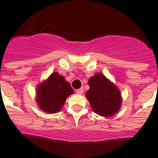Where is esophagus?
Wrapping results in <instances>:
<instances>
[{
    "label": "esophagus",
    "mask_w": 158,
    "mask_h": 158,
    "mask_svg": "<svg viewBox=\"0 0 158 158\" xmlns=\"http://www.w3.org/2000/svg\"><path fill=\"white\" fill-rule=\"evenodd\" d=\"M83 91H84V90H83V87H81V88L78 89V90H76V92H77V94H82L83 93Z\"/></svg>",
    "instance_id": "esophagus-1"
}]
</instances>
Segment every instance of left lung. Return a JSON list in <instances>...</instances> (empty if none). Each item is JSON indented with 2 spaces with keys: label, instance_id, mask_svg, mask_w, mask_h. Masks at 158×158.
<instances>
[{
  "label": "left lung",
  "instance_id": "8db88e82",
  "mask_svg": "<svg viewBox=\"0 0 158 158\" xmlns=\"http://www.w3.org/2000/svg\"><path fill=\"white\" fill-rule=\"evenodd\" d=\"M90 89L86 92L92 110L97 114L110 117L118 111L122 103L119 89L101 73H97L88 81Z\"/></svg>",
  "mask_w": 158,
  "mask_h": 158
}]
</instances>
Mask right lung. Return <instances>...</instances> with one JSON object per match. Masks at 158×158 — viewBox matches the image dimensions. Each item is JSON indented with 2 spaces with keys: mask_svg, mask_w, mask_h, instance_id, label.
<instances>
[{
  "mask_svg": "<svg viewBox=\"0 0 158 158\" xmlns=\"http://www.w3.org/2000/svg\"><path fill=\"white\" fill-rule=\"evenodd\" d=\"M73 93V89L64 76L54 72L46 81L38 85L36 102L44 111L49 114L57 113L64 106L67 98Z\"/></svg>",
  "mask_w": 158,
  "mask_h": 158,
  "instance_id": "1",
  "label": "right lung"
}]
</instances>
